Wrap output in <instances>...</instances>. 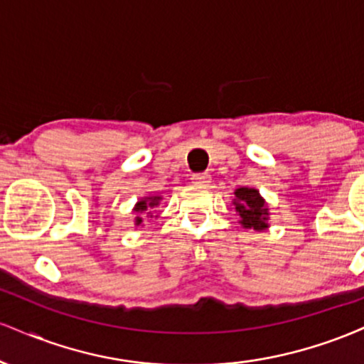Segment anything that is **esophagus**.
Listing matches in <instances>:
<instances>
[{
    "label": "esophagus",
    "mask_w": 364,
    "mask_h": 364,
    "mask_svg": "<svg viewBox=\"0 0 364 364\" xmlns=\"http://www.w3.org/2000/svg\"><path fill=\"white\" fill-rule=\"evenodd\" d=\"M191 183L198 186H207L208 183H210V174H193Z\"/></svg>",
    "instance_id": "obj_1"
}]
</instances>
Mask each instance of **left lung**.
I'll use <instances>...</instances> for the list:
<instances>
[{
  "mask_svg": "<svg viewBox=\"0 0 364 364\" xmlns=\"http://www.w3.org/2000/svg\"><path fill=\"white\" fill-rule=\"evenodd\" d=\"M232 205H235L237 215H240V224L245 229H255V231L269 229V203L265 202V198L257 188H236Z\"/></svg>",
  "mask_w": 364,
  "mask_h": 364,
  "instance_id": "1",
  "label": "left lung"
}]
</instances>
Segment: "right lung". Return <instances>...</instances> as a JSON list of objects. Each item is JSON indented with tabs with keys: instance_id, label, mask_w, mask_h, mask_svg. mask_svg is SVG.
<instances>
[{
	"instance_id": "obj_1",
	"label": "right lung",
	"mask_w": 364,
	"mask_h": 364,
	"mask_svg": "<svg viewBox=\"0 0 364 364\" xmlns=\"http://www.w3.org/2000/svg\"><path fill=\"white\" fill-rule=\"evenodd\" d=\"M161 200H162L161 195L144 196V198H140L139 202L135 203V207H133V212H135V214H147V217H154V212H150V210L159 207ZM141 224H144V217L136 215L135 217V225H141Z\"/></svg>"
}]
</instances>
